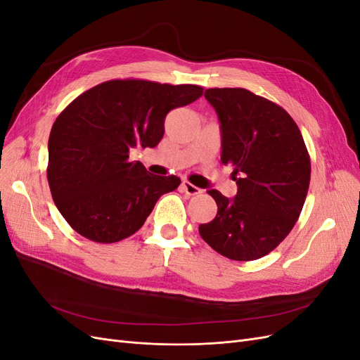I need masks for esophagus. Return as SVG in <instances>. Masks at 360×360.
Masks as SVG:
<instances>
[{"instance_id": "1", "label": "esophagus", "mask_w": 360, "mask_h": 360, "mask_svg": "<svg viewBox=\"0 0 360 360\" xmlns=\"http://www.w3.org/2000/svg\"><path fill=\"white\" fill-rule=\"evenodd\" d=\"M181 189L186 192L188 195H198V193L202 192L200 188H197V186H195V184H192L189 181H183L181 183Z\"/></svg>"}]
</instances>
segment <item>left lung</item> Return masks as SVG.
Masks as SVG:
<instances>
[{"instance_id":"obj_1","label":"left lung","mask_w":360,"mask_h":360,"mask_svg":"<svg viewBox=\"0 0 360 360\" xmlns=\"http://www.w3.org/2000/svg\"><path fill=\"white\" fill-rule=\"evenodd\" d=\"M204 97L219 118L221 162L233 167L237 195L207 191L217 213L198 231L226 258L258 259L299 219L311 180L308 150L290 114L264 97L245 89H209Z\"/></svg>"}]
</instances>
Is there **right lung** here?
<instances>
[{"label": "right lung", "instance_id": "add662e5", "mask_svg": "<svg viewBox=\"0 0 360 360\" xmlns=\"http://www.w3.org/2000/svg\"><path fill=\"white\" fill-rule=\"evenodd\" d=\"M202 96L198 85L106 81L86 90L52 126L48 181L64 219L89 240L115 243L144 225L163 193L181 183L155 176L129 151L153 148L167 114Z\"/></svg>", "mask_w": 360, "mask_h": 360}]
</instances>
